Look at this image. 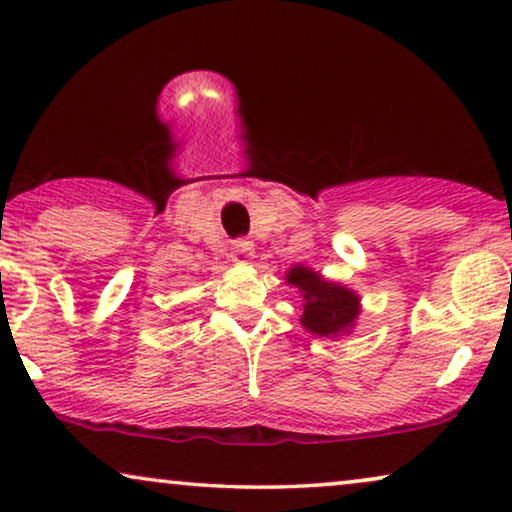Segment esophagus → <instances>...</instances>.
Returning <instances> with one entry per match:
<instances>
[{"label": "esophagus", "instance_id": "obj_1", "mask_svg": "<svg viewBox=\"0 0 512 512\" xmlns=\"http://www.w3.org/2000/svg\"><path fill=\"white\" fill-rule=\"evenodd\" d=\"M255 255V246L246 239H239L232 243V259L239 264H250V259Z\"/></svg>", "mask_w": 512, "mask_h": 512}]
</instances>
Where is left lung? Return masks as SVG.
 Segmentation results:
<instances>
[{
    "label": "left lung",
    "instance_id": "obj_1",
    "mask_svg": "<svg viewBox=\"0 0 512 512\" xmlns=\"http://www.w3.org/2000/svg\"><path fill=\"white\" fill-rule=\"evenodd\" d=\"M285 283L297 287L304 301L301 327L306 331L327 338L352 334L362 313V297L355 290L325 278L320 271L304 264H294L292 269H287Z\"/></svg>",
    "mask_w": 512,
    "mask_h": 512
}]
</instances>
